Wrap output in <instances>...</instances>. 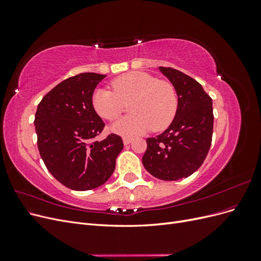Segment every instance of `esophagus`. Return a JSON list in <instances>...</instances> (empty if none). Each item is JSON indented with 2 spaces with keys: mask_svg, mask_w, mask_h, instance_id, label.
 <instances>
[{
  "mask_svg": "<svg viewBox=\"0 0 261 261\" xmlns=\"http://www.w3.org/2000/svg\"><path fill=\"white\" fill-rule=\"evenodd\" d=\"M123 143H124V145H129V144L132 143V138H129V137H124V138H123Z\"/></svg>",
  "mask_w": 261,
  "mask_h": 261,
  "instance_id": "obj_1",
  "label": "esophagus"
}]
</instances>
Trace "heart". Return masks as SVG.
I'll use <instances>...</instances> for the list:
<instances>
[{
	"mask_svg": "<svg viewBox=\"0 0 261 261\" xmlns=\"http://www.w3.org/2000/svg\"><path fill=\"white\" fill-rule=\"evenodd\" d=\"M113 91L99 88L93 92L92 106L99 116L115 121L123 112L124 103L130 105L132 114L112 125L118 135L134 137L150 128L161 130L170 125L177 110V94L171 83L158 81L143 72H130L111 83Z\"/></svg>",
	"mask_w": 261,
	"mask_h": 261,
	"instance_id": "obj_1",
	"label": "heart"
}]
</instances>
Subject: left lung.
<instances>
[{"label": "left lung", "mask_w": 261, "mask_h": 261, "mask_svg": "<svg viewBox=\"0 0 261 261\" xmlns=\"http://www.w3.org/2000/svg\"><path fill=\"white\" fill-rule=\"evenodd\" d=\"M174 86L177 110L169 127L147 138L145 169L162 180L188 177L208 154L213 133L212 99L194 78L172 67H159Z\"/></svg>", "instance_id": "obj_1"}]
</instances>
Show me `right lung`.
I'll return each mask as SVG.
<instances>
[{
    "label": "right lung",
    "instance_id": "1",
    "mask_svg": "<svg viewBox=\"0 0 261 261\" xmlns=\"http://www.w3.org/2000/svg\"><path fill=\"white\" fill-rule=\"evenodd\" d=\"M105 77L97 73L69 77L46 93L37 108L39 152L54 178L73 191L103 185L124 147L115 134L92 141L105 127L92 106L93 91Z\"/></svg>",
    "mask_w": 261,
    "mask_h": 261
}]
</instances>
